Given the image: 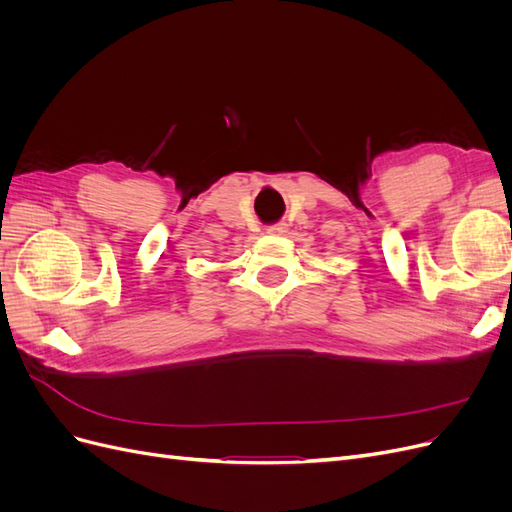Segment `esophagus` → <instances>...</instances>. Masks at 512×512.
I'll return each mask as SVG.
<instances>
[{
	"mask_svg": "<svg viewBox=\"0 0 512 512\" xmlns=\"http://www.w3.org/2000/svg\"><path fill=\"white\" fill-rule=\"evenodd\" d=\"M269 235H284L286 232V224H275V226H269L267 228Z\"/></svg>",
	"mask_w": 512,
	"mask_h": 512,
	"instance_id": "obj_1",
	"label": "esophagus"
}]
</instances>
